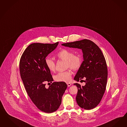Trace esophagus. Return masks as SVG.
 Returning <instances> with one entry per match:
<instances>
[{
    "instance_id": "1",
    "label": "esophagus",
    "mask_w": 127,
    "mask_h": 127,
    "mask_svg": "<svg viewBox=\"0 0 127 127\" xmlns=\"http://www.w3.org/2000/svg\"><path fill=\"white\" fill-rule=\"evenodd\" d=\"M67 85L68 87H69V86H71V84L70 83H67Z\"/></svg>"
}]
</instances>
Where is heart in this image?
I'll return each instance as SVG.
<instances>
[{
  "instance_id": "1",
  "label": "heart",
  "mask_w": 127,
  "mask_h": 127,
  "mask_svg": "<svg viewBox=\"0 0 127 127\" xmlns=\"http://www.w3.org/2000/svg\"><path fill=\"white\" fill-rule=\"evenodd\" d=\"M56 57L62 61H66V68H71L76 70L79 69L83 63L82 56L78 54H74L73 51L66 49H62L57 54ZM46 66L47 68L52 72L56 70V63L52 59L47 58L45 59ZM73 72L70 69L64 72L58 73L54 77L55 80L59 82H69L70 81Z\"/></svg>"
}]
</instances>
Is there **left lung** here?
Listing matches in <instances>:
<instances>
[{"label":"left lung","mask_w":127,"mask_h":127,"mask_svg":"<svg viewBox=\"0 0 127 127\" xmlns=\"http://www.w3.org/2000/svg\"><path fill=\"white\" fill-rule=\"evenodd\" d=\"M62 45L82 49L84 61L74 80L78 82L84 78L86 85L81 86L79 84H74L78 88L76 102L85 110L95 108L101 101L107 81V66L103 53L95 43L87 39L63 43Z\"/></svg>","instance_id":"left-lung-1"}]
</instances>
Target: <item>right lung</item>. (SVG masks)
<instances>
[{
	"label": "right lung",
	"mask_w": 127,
	"mask_h": 127,
	"mask_svg": "<svg viewBox=\"0 0 127 127\" xmlns=\"http://www.w3.org/2000/svg\"><path fill=\"white\" fill-rule=\"evenodd\" d=\"M58 44L32 43L24 51L19 62L21 77L28 95L36 106L46 113L58 109L67 88L65 82H52L51 71L46 66V57ZM45 82L52 83L48 89Z\"/></svg>",
	"instance_id": "add662e5"
}]
</instances>
